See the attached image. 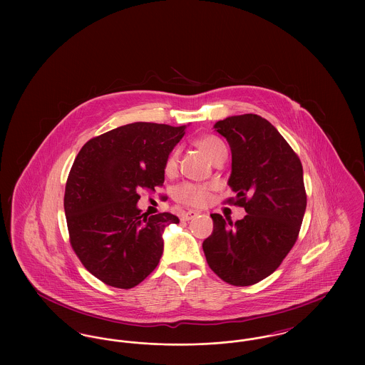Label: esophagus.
Here are the masks:
<instances>
[{"mask_svg": "<svg viewBox=\"0 0 365 365\" xmlns=\"http://www.w3.org/2000/svg\"><path fill=\"white\" fill-rule=\"evenodd\" d=\"M198 215H200L198 210H187V212H185V213L182 215V219H183V220H191L192 217H195V216H198Z\"/></svg>", "mask_w": 365, "mask_h": 365, "instance_id": "esophagus-1", "label": "esophagus"}]
</instances>
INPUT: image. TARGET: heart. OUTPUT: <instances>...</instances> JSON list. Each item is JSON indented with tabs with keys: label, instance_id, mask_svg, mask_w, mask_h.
Masks as SVG:
<instances>
[{
	"label": "heart",
	"instance_id": "heart-1",
	"mask_svg": "<svg viewBox=\"0 0 365 365\" xmlns=\"http://www.w3.org/2000/svg\"><path fill=\"white\" fill-rule=\"evenodd\" d=\"M195 146L200 152H202L208 157L212 163L222 156L227 155V148L225 142L216 135H202L195 140ZM178 165L176 153H173L167 158L165 163V173L173 174ZM209 195L208 186L204 185H194V183H182L175 189V198L186 205H202L207 202Z\"/></svg>",
	"mask_w": 365,
	"mask_h": 365
}]
</instances>
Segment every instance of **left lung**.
Returning <instances> with one entry per match:
<instances>
[{"label": "left lung", "instance_id": "obj_1", "mask_svg": "<svg viewBox=\"0 0 365 365\" xmlns=\"http://www.w3.org/2000/svg\"><path fill=\"white\" fill-rule=\"evenodd\" d=\"M213 128L231 149L228 186L242 220L212 213L213 231L202 249L210 269L227 283L250 286L269 277L298 238L307 209L302 164L278 130L253 113L230 116Z\"/></svg>", "mask_w": 365, "mask_h": 365}]
</instances>
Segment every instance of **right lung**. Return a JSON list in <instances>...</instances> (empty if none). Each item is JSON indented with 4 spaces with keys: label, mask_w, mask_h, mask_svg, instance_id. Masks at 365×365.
Instances as JSON below:
<instances>
[{
    "label": "right lung",
    "mask_w": 365,
    "mask_h": 365,
    "mask_svg": "<svg viewBox=\"0 0 365 365\" xmlns=\"http://www.w3.org/2000/svg\"><path fill=\"white\" fill-rule=\"evenodd\" d=\"M186 125L137 122L87 140L71 168L64 210L73 252L105 284L131 289L156 268L163 231L179 219L148 216L139 189L164 183V170Z\"/></svg>",
    "instance_id": "right-lung-1"
}]
</instances>
